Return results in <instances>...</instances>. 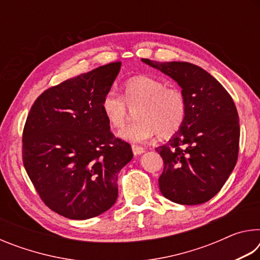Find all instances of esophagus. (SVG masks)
I'll use <instances>...</instances> for the list:
<instances>
[{"mask_svg": "<svg viewBox=\"0 0 260 260\" xmlns=\"http://www.w3.org/2000/svg\"><path fill=\"white\" fill-rule=\"evenodd\" d=\"M132 150H133V153L135 156H139L141 153L144 152V149L142 147H139V146H132Z\"/></svg>", "mask_w": 260, "mask_h": 260, "instance_id": "1", "label": "esophagus"}]
</instances>
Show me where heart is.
<instances>
[{
  "label": "heart",
  "mask_w": 260,
  "mask_h": 260,
  "mask_svg": "<svg viewBox=\"0 0 260 260\" xmlns=\"http://www.w3.org/2000/svg\"><path fill=\"white\" fill-rule=\"evenodd\" d=\"M135 107L138 120L125 126L119 136L142 143L156 134L167 139L177 133L186 119L187 100L180 88L166 86L160 79L140 76L125 82L124 96L109 90L101 102L105 119L113 128L124 126L131 109Z\"/></svg>",
  "instance_id": "b5f03b06"
}]
</instances>
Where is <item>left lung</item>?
Here are the masks:
<instances>
[{
    "label": "left lung",
    "mask_w": 260,
    "mask_h": 260,
    "mask_svg": "<svg viewBox=\"0 0 260 260\" xmlns=\"http://www.w3.org/2000/svg\"><path fill=\"white\" fill-rule=\"evenodd\" d=\"M142 60L174 79L187 100L181 128L156 148L164 160L158 180L160 192L178 204L205 203L220 191L239 157L240 121L234 101L197 65Z\"/></svg>",
    "instance_id": "left-lung-1"
}]
</instances>
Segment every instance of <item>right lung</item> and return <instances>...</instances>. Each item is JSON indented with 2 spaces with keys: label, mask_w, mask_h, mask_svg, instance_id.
I'll return each instance as SVG.
<instances>
[{
  "label": "right lung",
  "mask_w": 260,
  "mask_h": 260,
  "mask_svg": "<svg viewBox=\"0 0 260 260\" xmlns=\"http://www.w3.org/2000/svg\"><path fill=\"white\" fill-rule=\"evenodd\" d=\"M120 65L113 61L48 88L26 119L25 170L43 203L65 218L85 220L111 208L118 172L133 158L101 109Z\"/></svg>",
  "instance_id": "right-lung-1"
}]
</instances>
